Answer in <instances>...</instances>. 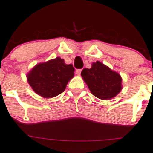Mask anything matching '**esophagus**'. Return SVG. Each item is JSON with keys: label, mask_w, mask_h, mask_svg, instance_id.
<instances>
[{"label": "esophagus", "mask_w": 153, "mask_h": 153, "mask_svg": "<svg viewBox=\"0 0 153 153\" xmlns=\"http://www.w3.org/2000/svg\"><path fill=\"white\" fill-rule=\"evenodd\" d=\"M81 72H82V69H77L76 71V73L77 75H80Z\"/></svg>", "instance_id": "1"}]
</instances>
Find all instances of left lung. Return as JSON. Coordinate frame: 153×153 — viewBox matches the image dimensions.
<instances>
[{
    "label": "left lung",
    "mask_w": 153,
    "mask_h": 153,
    "mask_svg": "<svg viewBox=\"0 0 153 153\" xmlns=\"http://www.w3.org/2000/svg\"><path fill=\"white\" fill-rule=\"evenodd\" d=\"M81 75L91 92L99 99H111L121 90L119 74L99 61L92 63L91 68H84Z\"/></svg>",
    "instance_id": "1"
}]
</instances>
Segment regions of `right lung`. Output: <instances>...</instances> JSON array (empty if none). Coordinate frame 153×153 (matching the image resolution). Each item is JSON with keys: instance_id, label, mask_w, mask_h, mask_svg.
I'll return each mask as SVG.
<instances>
[{"instance_id": "1", "label": "right lung", "mask_w": 153, "mask_h": 153, "mask_svg": "<svg viewBox=\"0 0 153 153\" xmlns=\"http://www.w3.org/2000/svg\"><path fill=\"white\" fill-rule=\"evenodd\" d=\"M74 74L73 65H67L63 59L56 58L39 63L27 75V80L39 95L49 98L62 93Z\"/></svg>"}]
</instances>
